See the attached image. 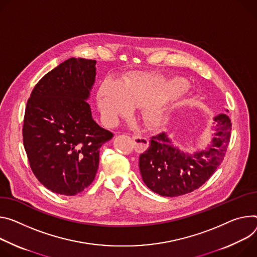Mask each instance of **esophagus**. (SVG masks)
<instances>
[{
    "label": "esophagus",
    "mask_w": 257,
    "mask_h": 257,
    "mask_svg": "<svg viewBox=\"0 0 257 257\" xmlns=\"http://www.w3.org/2000/svg\"><path fill=\"white\" fill-rule=\"evenodd\" d=\"M132 141L134 144V149L136 152L142 153L147 150L149 147V141L146 137H143L141 135H133L132 136Z\"/></svg>",
    "instance_id": "esophagus-1"
}]
</instances>
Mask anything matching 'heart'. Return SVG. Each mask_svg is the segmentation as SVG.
<instances>
[{
  "instance_id": "obj_1",
  "label": "heart",
  "mask_w": 257,
  "mask_h": 257,
  "mask_svg": "<svg viewBox=\"0 0 257 257\" xmlns=\"http://www.w3.org/2000/svg\"><path fill=\"white\" fill-rule=\"evenodd\" d=\"M184 86L175 79L163 82L149 74H135L119 85L105 80L98 91V107L106 123L112 124L129 113L131 106H142V119L149 127H160L169 118V107L161 99Z\"/></svg>"
}]
</instances>
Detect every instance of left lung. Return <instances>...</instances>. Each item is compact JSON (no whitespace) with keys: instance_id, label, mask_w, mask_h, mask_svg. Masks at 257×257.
<instances>
[{"instance_id":"obj_1","label":"left lung","mask_w":257,"mask_h":257,"mask_svg":"<svg viewBox=\"0 0 257 257\" xmlns=\"http://www.w3.org/2000/svg\"><path fill=\"white\" fill-rule=\"evenodd\" d=\"M214 121L216 132L211 144L194 155L174 148L165 133L151 137L148 150L139 156V170L151 191L177 197L199 189L211 177L224 158L231 131L226 114L216 115Z\"/></svg>"}]
</instances>
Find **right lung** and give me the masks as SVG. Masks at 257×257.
<instances>
[{
	"mask_svg": "<svg viewBox=\"0 0 257 257\" xmlns=\"http://www.w3.org/2000/svg\"><path fill=\"white\" fill-rule=\"evenodd\" d=\"M96 61L69 58L46 74L28 100L22 136L30 166L53 193L75 196L94 180L99 150L113 134L92 118L87 99Z\"/></svg>",
	"mask_w": 257,
	"mask_h": 257,
	"instance_id": "obj_1",
	"label": "right lung"
}]
</instances>
